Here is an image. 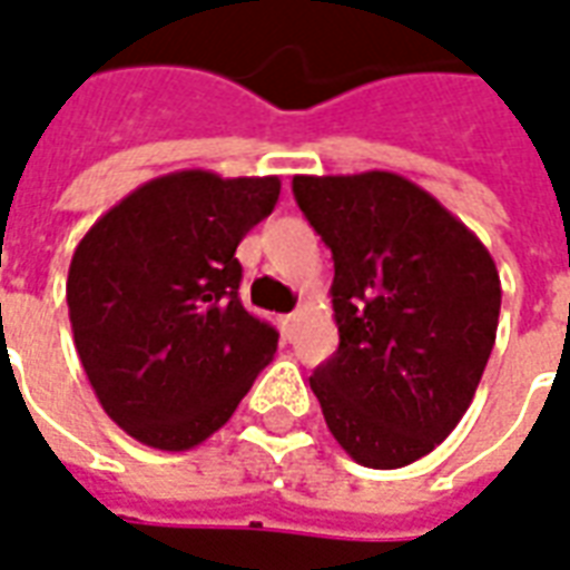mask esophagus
I'll return each mask as SVG.
<instances>
[{
	"instance_id": "esophagus-1",
	"label": "esophagus",
	"mask_w": 570,
	"mask_h": 570,
	"mask_svg": "<svg viewBox=\"0 0 570 570\" xmlns=\"http://www.w3.org/2000/svg\"><path fill=\"white\" fill-rule=\"evenodd\" d=\"M297 325H301V313H288V316H282V334H285L288 341H294Z\"/></svg>"
}]
</instances>
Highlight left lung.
I'll list each match as a JSON object with an SVG mask.
<instances>
[{
    "label": "left lung",
    "mask_w": 570,
    "mask_h": 570,
    "mask_svg": "<svg viewBox=\"0 0 570 570\" xmlns=\"http://www.w3.org/2000/svg\"><path fill=\"white\" fill-rule=\"evenodd\" d=\"M292 187L334 257L341 346L309 386L356 463L407 466L445 442L482 381L498 266L442 202L393 171L297 175Z\"/></svg>",
    "instance_id": "1"
}]
</instances>
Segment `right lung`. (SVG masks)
I'll use <instances>...</instances> for the list:
<instances>
[{
    "instance_id": "obj_1",
    "label": "right lung",
    "mask_w": 570,
    "mask_h": 570,
    "mask_svg": "<svg viewBox=\"0 0 570 570\" xmlns=\"http://www.w3.org/2000/svg\"><path fill=\"white\" fill-rule=\"evenodd\" d=\"M278 189V177L175 171L128 193L76 245V353L110 421L137 442L202 445L273 362L278 331L242 306L236 248Z\"/></svg>"
}]
</instances>
